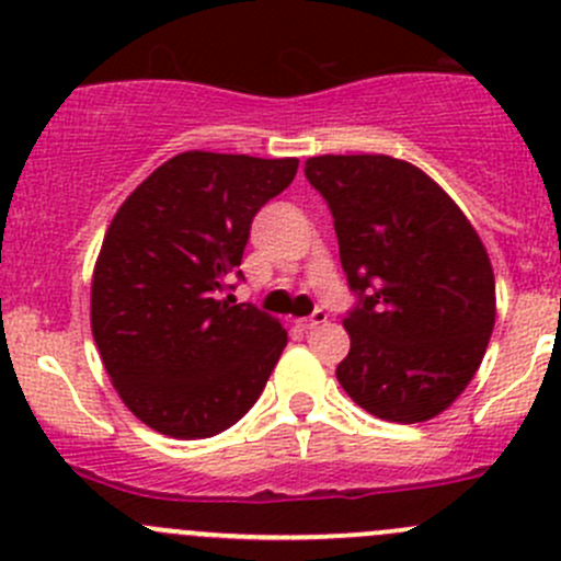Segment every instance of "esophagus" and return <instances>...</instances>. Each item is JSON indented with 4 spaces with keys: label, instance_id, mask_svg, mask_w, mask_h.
<instances>
[{
    "label": "esophagus",
    "instance_id": "34e87169",
    "mask_svg": "<svg viewBox=\"0 0 561 561\" xmlns=\"http://www.w3.org/2000/svg\"><path fill=\"white\" fill-rule=\"evenodd\" d=\"M328 320V314L322 312V309H317L314 314H309V317H304V320H296V325L301 328V331H312V328H317V325H322V322Z\"/></svg>",
    "mask_w": 561,
    "mask_h": 561
}]
</instances>
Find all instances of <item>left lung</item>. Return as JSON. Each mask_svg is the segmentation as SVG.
Returning <instances> with one entry per match:
<instances>
[{
    "mask_svg": "<svg viewBox=\"0 0 561 561\" xmlns=\"http://www.w3.org/2000/svg\"><path fill=\"white\" fill-rule=\"evenodd\" d=\"M304 173L331 208L355 293L339 382L382 421L439 415L469 386L494 331L483 241L443 186L410 162L322 154Z\"/></svg>",
    "mask_w": 561,
    "mask_h": 561,
    "instance_id": "1",
    "label": "left lung"
}]
</instances>
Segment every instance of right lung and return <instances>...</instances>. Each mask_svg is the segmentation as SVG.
I'll return each instance as SVG.
<instances>
[{
  "label": "right lung",
  "mask_w": 561,
  "mask_h": 561,
  "mask_svg": "<svg viewBox=\"0 0 561 561\" xmlns=\"http://www.w3.org/2000/svg\"><path fill=\"white\" fill-rule=\"evenodd\" d=\"M298 160L184 151L113 217L92 279V333L135 417L206 439L260 399L287 331L233 290L252 219L296 179Z\"/></svg>",
  "instance_id": "right-lung-1"
}]
</instances>
